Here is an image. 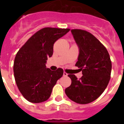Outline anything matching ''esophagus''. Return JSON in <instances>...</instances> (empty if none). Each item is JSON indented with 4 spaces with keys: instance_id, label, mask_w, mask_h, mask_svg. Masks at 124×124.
<instances>
[{
    "instance_id": "obj_1",
    "label": "esophagus",
    "mask_w": 124,
    "mask_h": 124,
    "mask_svg": "<svg viewBox=\"0 0 124 124\" xmlns=\"http://www.w3.org/2000/svg\"><path fill=\"white\" fill-rule=\"evenodd\" d=\"M63 76H68V74L66 73V72H64V73H63Z\"/></svg>"
}]
</instances>
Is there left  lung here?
Instances as JSON below:
<instances>
[{
    "label": "left lung",
    "mask_w": 124,
    "mask_h": 124,
    "mask_svg": "<svg viewBox=\"0 0 124 124\" xmlns=\"http://www.w3.org/2000/svg\"><path fill=\"white\" fill-rule=\"evenodd\" d=\"M79 48L75 66L82 71L78 79L68 74L71 84L65 89L66 94L78 104H86L97 99L104 91L110 79L112 63L109 53L99 40L88 31L71 30Z\"/></svg>",
    "instance_id": "left-lung-1"
}]
</instances>
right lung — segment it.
<instances>
[{
  "instance_id": "right-lung-1",
  "label": "right lung",
  "mask_w": 124,
  "mask_h": 124,
  "mask_svg": "<svg viewBox=\"0 0 124 124\" xmlns=\"http://www.w3.org/2000/svg\"><path fill=\"white\" fill-rule=\"evenodd\" d=\"M70 30L41 28L17 52L14 63V77L20 92L28 101L40 103L48 100L53 86L62 77L63 69L51 71L46 68L45 63L52 56L55 41Z\"/></svg>"
}]
</instances>
